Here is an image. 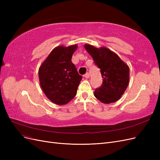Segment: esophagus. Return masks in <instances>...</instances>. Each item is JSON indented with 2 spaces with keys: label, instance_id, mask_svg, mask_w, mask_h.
I'll use <instances>...</instances> for the list:
<instances>
[{
  "label": "esophagus",
  "instance_id": "1",
  "mask_svg": "<svg viewBox=\"0 0 160 160\" xmlns=\"http://www.w3.org/2000/svg\"><path fill=\"white\" fill-rule=\"evenodd\" d=\"M85 78H87V79H88V78H89V77H90V75H89V72H87V73H85Z\"/></svg>",
  "mask_w": 160,
  "mask_h": 160
}]
</instances>
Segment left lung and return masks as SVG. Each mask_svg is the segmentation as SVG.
Returning <instances> with one entry per match:
<instances>
[{
  "mask_svg": "<svg viewBox=\"0 0 160 160\" xmlns=\"http://www.w3.org/2000/svg\"><path fill=\"white\" fill-rule=\"evenodd\" d=\"M84 47L101 69L103 78V84L94 92L95 97L105 104L118 101L129 84V66L107 47L96 48L89 44Z\"/></svg>",
  "mask_w": 160,
  "mask_h": 160,
  "instance_id": "8db88e82",
  "label": "left lung"
}]
</instances>
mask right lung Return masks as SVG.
I'll use <instances>...</instances> for the list:
<instances>
[{"label":"right lung","mask_w":160,"mask_h":160,"mask_svg":"<svg viewBox=\"0 0 160 160\" xmlns=\"http://www.w3.org/2000/svg\"><path fill=\"white\" fill-rule=\"evenodd\" d=\"M77 45L56 47L42 62L38 69V78L43 93L51 102L62 105L68 103L77 94L82 79L72 55Z\"/></svg>","instance_id":"right-lung-1"}]
</instances>
